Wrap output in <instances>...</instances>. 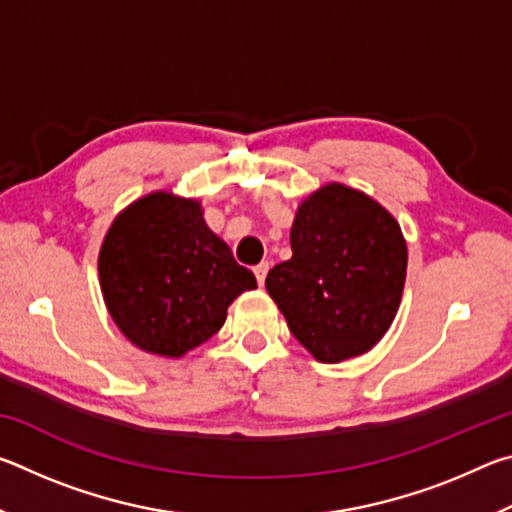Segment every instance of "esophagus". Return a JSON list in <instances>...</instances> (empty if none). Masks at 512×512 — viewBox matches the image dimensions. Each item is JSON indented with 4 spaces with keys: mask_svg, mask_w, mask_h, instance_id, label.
I'll use <instances>...</instances> for the list:
<instances>
[{
    "mask_svg": "<svg viewBox=\"0 0 512 512\" xmlns=\"http://www.w3.org/2000/svg\"><path fill=\"white\" fill-rule=\"evenodd\" d=\"M255 277H257V284L259 287H264V280H266V275H268V262H262V264H257L255 268Z\"/></svg>",
    "mask_w": 512,
    "mask_h": 512,
    "instance_id": "esophagus-1",
    "label": "esophagus"
}]
</instances>
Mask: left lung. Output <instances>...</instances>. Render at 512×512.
I'll return each mask as SVG.
<instances>
[{
	"label": "left lung",
	"instance_id": "8db88e82",
	"mask_svg": "<svg viewBox=\"0 0 512 512\" xmlns=\"http://www.w3.org/2000/svg\"><path fill=\"white\" fill-rule=\"evenodd\" d=\"M287 262L266 291L311 357L339 363L375 348L402 302L409 250L395 216L359 189L327 183L298 205Z\"/></svg>",
	"mask_w": 512,
	"mask_h": 512
}]
</instances>
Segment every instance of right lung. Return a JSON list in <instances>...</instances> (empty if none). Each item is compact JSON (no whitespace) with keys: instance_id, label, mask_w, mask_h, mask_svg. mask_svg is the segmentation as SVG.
I'll use <instances>...</instances> for the list:
<instances>
[{"instance_id":"obj_1","label":"right lung","mask_w":512,"mask_h":512,"mask_svg":"<svg viewBox=\"0 0 512 512\" xmlns=\"http://www.w3.org/2000/svg\"><path fill=\"white\" fill-rule=\"evenodd\" d=\"M103 302L137 348L180 359L214 336L253 271L207 228L201 201L158 189L124 207L99 250Z\"/></svg>"}]
</instances>
